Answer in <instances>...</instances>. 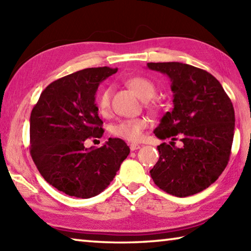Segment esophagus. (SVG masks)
<instances>
[{
    "label": "esophagus",
    "instance_id": "esophagus-1",
    "mask_svg": "<svg viewBox=\"0 0 251 251\" xmlns=\"http://www.w3.org/2000/svg\"><path fill=\"white\" fill-rule=\"evenodd\" d=\"M129 148H130V151H136V150H139V148H141V145H138V144H130Z\"/></svg>",
    "mask_w": 251,
    "mask_h": 251
}]
</instances>
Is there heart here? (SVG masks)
Returning a JSON list of instances; mask_svg holds the SVG:
<instances>
[{"label": "heart", "mask_w": 251, "mask_h": 251, "mask_svg": "<svg viewBox=\"0 0 251 251\" xmlns=\"http://www.w3.org/2000/svg\"><path fill=\"white\" fill-rule=\"evenodd\" d=\"M126 85L131 88L139 99L148 100L156 94V86L151 79L143 76H135L126 80ZM97 107L101 114H107L110 108V90L104 88L97 97ZM148 126L146 118H130L124 120L112 127V133L129 142H138L142 138L144 129Z\"/></svg>", "instance_id": "b5f03b06"}]
</instances>
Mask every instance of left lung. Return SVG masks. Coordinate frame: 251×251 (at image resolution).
Here are the masks:
<instances>
[{
	"mask_svg": "<svg viewBox=\"0 0 251 251\" xmlns=\"http://www.w3.org/2000/svg\"><path fill=\"white\" fill-rule=\"evenodd\" d=\"M171 79L174 108L161 117L154 134L171 139L157 146L159 159L151 176L174 196L202 192L226 168L235 130V110L222 84L210 73L179 62L147 63ZM178 138L180 148L175 146Z\"/></svg>",
	"mask_w": 251,
	"mask_h": 251,
	"instance_id": "left-lung-1",
	"label": "left lung"
}]
</instances>
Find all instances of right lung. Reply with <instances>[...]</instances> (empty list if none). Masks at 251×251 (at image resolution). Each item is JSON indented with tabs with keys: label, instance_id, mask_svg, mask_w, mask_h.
I'll return each instance as SVG.
<instances>
[{
	"label": "right lung",
	"instance_id": "right-lung-1",
	"mask_svg": "<svg viewBox=\"0 0 251 251\" xmlns=\"http://www.w3.org/2000/svg\"><path fill=\"white\" fill-rule=\"evenodd\" d=\"M117 69L92 67L50 83L29 118L31 156L44 179L59 192L77 198L100 194L129 154L120 138L100 148H86L90 137L100 138L103 121L95 95L100 84Z\"/></svg>",
	"mask_w": 251,
	"mask_h": 251
}]
</instances>
